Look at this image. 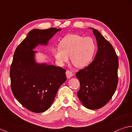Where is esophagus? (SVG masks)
I'll return each mask as SVG.
<instances>
[{"label":"esophagus","mask_w":132,"mask_h":132,"mask_svg":"<svg viewBox=\"0 0 132 132\" xmlns=\"http://www.w3.org/2000/svg\"><path fill=\"white\" fill-rule=\"evenodd\" d=\"M66 76H67V77L68 78V79H69V78L72 77V76H73V73H72V72H71L70 71H69V70H68V71H66Z\"/></svg>","instance_id":"obj_1"}]
</instances>
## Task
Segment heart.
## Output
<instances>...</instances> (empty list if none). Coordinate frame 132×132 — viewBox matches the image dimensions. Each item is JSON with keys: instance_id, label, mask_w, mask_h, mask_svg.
I'll use <instances>...</instances> for the list:
<instances>
[{"instance_id": "obj_1", "label": "heart", "mask_w": 132, "mask_h": 132, "mask_svg": "<svg viewBox=\"0 0 132 132\" xmlns=\"http://www.w3.org/2000/svg\"><path fill=\"white\" fill-rule=\"evenodd\" d=\"M96 43L90 37H83L77 34H69L59 43V47L52 49V54L59 64L64 65L69 60L77 68L88 65L95 56Z\"/></svg>"}]
</instances>
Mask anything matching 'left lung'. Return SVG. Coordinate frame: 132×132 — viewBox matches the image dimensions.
<instances>
[{"mask_svg":"<svg viewBox=\"0 0 132 132\" xmlns=\"http://www.w3.org/2000/svg\"><path fill=\"white\" fill-rule=\"evenodd\" d=\"M92 29L96 37L97 51L93 61L76 74L80 83L78 98L85 108L98 109L111 100L118 83L119 60L112 44L97 29Z\"/></svg>","mask_w":132,"mask_h":132,"instance_id":"left-lung-1","label":"left lung"}]
</instances>
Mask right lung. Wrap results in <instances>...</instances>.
Listing matches in <instances>:
<instances>
[{"label":"right lung","mask_w":132,"mask_h":132,"mask_svg":"<svg viewBox=\"0 0 132 132\" xmlns=\"http://www.w3.org/2000/svg\"><path fill=\"white\" fill-rule=\"evenodd\" d=\"M61 28L34 29L18 45L10 68L11 87L16 100L29 111H46L52 104L59 87L66 81L65 70L37 61L38 45L47 46Z\"/></svg>","instance_id":"1"}]
</instances>
